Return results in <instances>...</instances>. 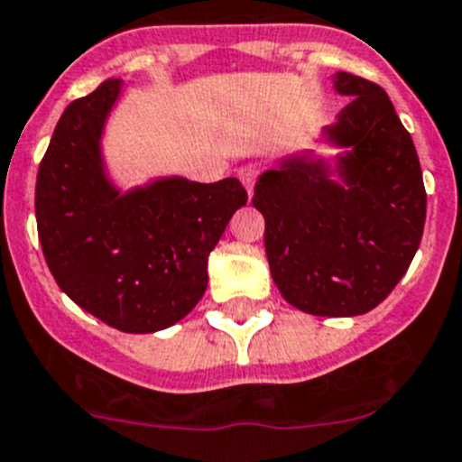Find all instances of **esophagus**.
Here are the masks:
<instances>
[{"label":"esophagus","mask_w":462,"mask_h":462,"mask_svg":"<svg viewBox=\"0 0 462 462\" xmlns=\"http://www.w3.org/2000/svg\"><path fill=\"white\" fill-rule=\"evenodd\" d=\"M239 180H241V184L246 186V190H248V195H253V186H255V181H257V177H260V168H257L255 163H251V165H244V168H239Z\"/></svg>","instance_id":"obj_1"}]
</instances>
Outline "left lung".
Segmentation results:
<instances>
[{
    "mask_svg": "<svg viewBox=\"0 0 462 462\" xmlns=\"http://www.w3.org/2000/svg\"><path fill=\"white\" fill-rule=\"evenodd\" d=\"M352 97L327 138L350 147L334 184L327 168L282 161L255 184L273 282L294 309L324 318L368 313L405 276L426 223V189L410 133L386 91L340 70Z\"/></svg>",
    "mask_w": 462,
    "mask_h": 462,
    "instance_id": "left-lung-1",
    "label": "left lung"
}]
</instances>
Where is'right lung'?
<instances>
[{
	"instance_id": "1",
	"label": "right lung",
	"mask_w": 462,
	"mask_h": 462,
	"mask_svg": "<svg viewBox=\"0 0 462 462\" xmlns=\"http://www.w3.org/2000/svg\"><path fill=\"white\" fill-rule=\"evenodd\" d=\"M117 97L119 80H106L64 110L36 174V226L50 272L80 309L152 334L200 301L209 253L248 193L235 177H172L119 193L98 147Z\"/></svg>"
}]
</instances>
